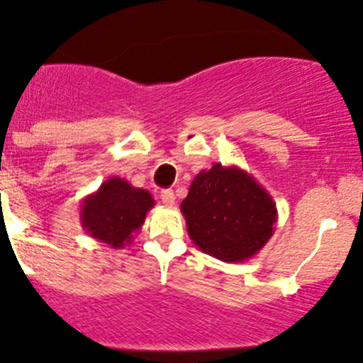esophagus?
I'll use <instances>...</instances> for the list:
<instances>
[{
  "label": "esophagus",
  "mask_w": 363,
  "mask_h": 363,
  "mask_svg": "<svg viewBox=\"0 0 363 363\" xmlns=\"http://www.w3.org/2000/svg\"><path fill=\"white\" fill-rule=\"evenodd\" d=\"M160 198H162V201L165 205H169V207H172V205L175 203V194L172 189H163L162 194H160Z\"/></svg>",
  "instance_id": "esophagus-1"
}]
</instances>
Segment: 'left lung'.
<instances>
[{"mask_svg":"<svg viewBox=\"0 0 363 363\" xmlns=\"http://www.w3.org/2000/svg\"><path fill=\"white\" fill-rule=\"evenodd\" d=\"M181 212L194 245L224 262L254 257L277 223L268 191L245 170L220 163L194 177Z\"/></svg>","mask_w":363,"mask_h":363,"instance_id":"left-lung-1","label":"left lung"}]
</instances>
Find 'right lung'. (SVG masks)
Wrapping results in <instances>:
<instances>
[{
	"label": "right lung",
	"mask_w": 363,
	"mask_h": 363,
	"mask_svg": "<svg viewBox=\"0 0 363 363\" xmlns=\"http://www.w3.org/2000/svg\"><path fill=\"white\" fill-rule=\"evenodd\" d=\"M152 205L150 191L133 188L125 179L111 177L83 200L79 219L91 238L121 249L132 242Z\"/></svg>",
	"instance_id": "1"
}]
</instances>
